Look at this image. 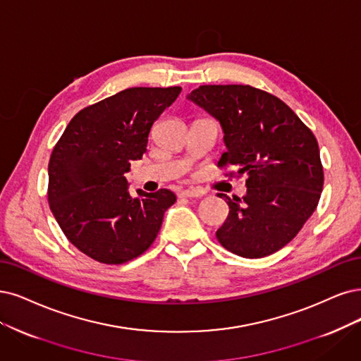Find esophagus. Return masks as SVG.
Instances as JSON below:
<instances>
[{
    "mask_svg": "<svg viewBox=\"0 0 361 361\" xmlns=\"http://www.w3.org/2000/svg\"><path fill=\"white\" fill-rule=\"evenodd\" d=\"M180 196L181 197H201V196H204V193L199 190H195V189H185L180 193Z\"/></svg>",
    "mask_w": 361,
    "mask_h": 361,
    "instance_id": "34e87169",
    "label": "esophagus"
}]
</instances>
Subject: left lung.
<instances>
[{"mask_svg": "<svg viewBox=\"0 0 361 361\" xmlns=\"http://www.w3.org/2000/svg\"><path fill=\"white\" fill-rule=\"evenodd\" d=\"M188 99L214 117L226 152L219 166L247 173V193L231 199L229 216L216 232L233 255L259 259L281 250L315 211L324 173L318 142L287 104L244 85H208Z\"/></svg>", "mask_w": 361, "mask_h": 361, "instance_id": "obj_1", "label": "left lung"}]
</instances>
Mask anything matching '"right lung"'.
Segmentation results:
<instances>
[{"instance_id": "1", "label": "right lung", "mask_w": 361, "mask_h": 361, "mask_svg": "<svg viewBox=\"0 0 361 361\" xmlns=\"http://www.w3.org/2000/svg\"><path fill=\"white\" fill-rule=\"evenodd\" d=\"M181 87H130L78 111L49 162V205L65 236L105 264L138 257L156 239L165 211L177 201L168 189L129 193L125 173L147 150L159 116Z\"/></svg>"}]
</instances>
